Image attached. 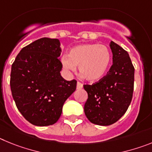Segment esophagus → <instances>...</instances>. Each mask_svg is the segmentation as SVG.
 Here are the masks:
<instances>
[{
    "label": "esophagus",
    "instance_id": "1",
    "mask_svg": "<svg viewBox=\"0 0 152 152\" xmlns=\"http://www.w3.org/2000/svg\"><path fill=\"white\" fill-rule=\"evenodd\" d=\"M83 88V84L82 83L79 82V81H77V89H81V88Z\"/></svg>",
    "mask_w": 152,
    "mask_h": 152
}]
</instances>
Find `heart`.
<instances>
[{"mask_svg": "<svg viewBox=\"0 0 152 152\" xmlns=\"http://www.w3.org/2000/svg\"><path fill=\"white\" fill-rule=\"evenodd\" d=\"M63 67L74 72L78 66L80 75L85 80L94 82L107 73L111 61V53L106 45L84 44L70 51L68 56L62 57Z\"/></svg>", "mask_w": 152, "mask_h": 152, "instance_id": "obj_1", "label": "heart"}]
</instances>
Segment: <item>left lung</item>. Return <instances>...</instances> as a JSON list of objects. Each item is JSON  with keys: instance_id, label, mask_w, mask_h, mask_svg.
Returning a JSON list of instances; mask_svg holds the SVG:
<instances>
[{"instance_id": "8db88e82", "label": "left lung", "mask_w": 152, "mask_h": 152, "mask_svg": "<svg viewBox=\"0 0 152 152\" xmlns=\"http://www.w3.org/2000/svg\"><path fill=\"white\" fill-rule=\"evenodd\" d=\"M113 64L107 75L93 84H84L88 98L84 113L91 123L110 126L128 110L132 99L135 68L128 52L111 41Z\"/></svg>"}]
</instances>
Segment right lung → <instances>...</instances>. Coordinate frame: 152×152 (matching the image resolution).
<instances>
[{"label":"right lung","mask_w":152,"mask_h":152,"mask_svg":"<svg viewBox=\"0 0 152 152\" xmlns=\"http://www.w3.org/2000/svg\"><path fill=\"white\" fill-rule=\"evenodd\" d=\"M60 42L42 38L23 47L11 67L10 89L18 110L33 125L46 126L58 120L77 80L61 76Z\"/></svg>","instance_id":"1"}]
</instances>
